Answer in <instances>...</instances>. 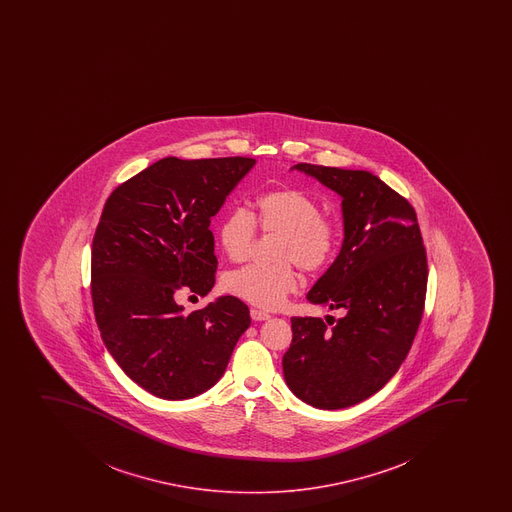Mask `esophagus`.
Returning <instances> with one entry per match:
<instances>
[{
    "mask_svg": "<svg viewBox=\"0 0 512 512\" xmlns=\"http://www.w3.org/2000/svg\"><path fill=\"white\" fill-rule=\"evenodd\" d=\"M251 318L254 321H266V319H270L271 316L266 311H261V309H251Z\"/></svg>",
    "mask_w": 512,
    "mask_h": 512,
    "instance_id": "esophagus-1",
    "label": "esophagus"
}]
</instances>
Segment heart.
Returning a JSON list of instances; mask_svg holds the SVG:
<instances>
[{
	"label": "heart",
	"instance_id": "heart-1",
	"mask_svg": "<svg viewBox=\"0 0 512 512\" xmlns=\"http://www.w3.org/2000/svg\"><path fill=\"white\" fill-rule=\"evenodd\" d=\"M254 223L263 232L280 234L275 253L278 263L230 271L224 287L254 306L275 309L299 285L295 263L307 273L329 265L340 244V229L335 220L321 215L319 201L304 189H273L256 198L253 215L237 208L220 220L218 242L230 261H242L251 253L256 237Z\"/></svg>",
	"mask_w": 512,
	"mask_h": 512
}]
</instances>
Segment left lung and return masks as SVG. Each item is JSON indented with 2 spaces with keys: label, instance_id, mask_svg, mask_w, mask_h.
Returning <instances> with one entry per match:
<instances>
[{
  "label": "left lung",
  "instance_id": "left-lung-1",
  "mask_svg": "<svg viewBox=\"0 0 512 512\" xmlns=\"http://www.w3.org/2000/svg\"><path fill=\"white\" fill-rule=\"evenodd\" d=\"M294 169L341 198L340 253L307 294L341 318L290 319L283 377L307 405L338 410L377 393L410 352L425 304L427 254L413 206L372 172Z\"/></svg>",
  "mask_w": 512,
  "mask_h": 512
}]
</instances>
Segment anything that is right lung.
I'll list each match as a JSON object with an SVG mask.
<instances>
[{
  "instance_id": "1",
  "label": "right lung",
  "mask_w": 512,
  "mask_h": 512,
  "mask_svg": "<svg viewBox=\"0 0 512 512\" xmlns=\"http://www.w3.org/2000/svg\"><path fill=\"white\" fill-rule=\"evenodd\" d=\"M247 157H165L107 198L92 242V302L112 359L138 386L188 400L224 376L249 309L232 295L184 312L179 288L215 285L210 222L253 169Z\"/></svg>"
}]
</instances>
